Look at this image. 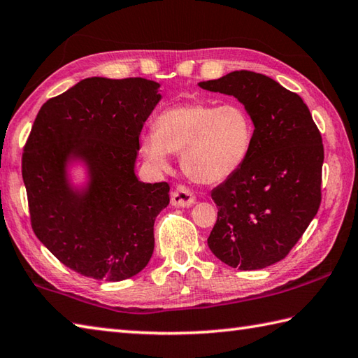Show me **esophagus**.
Wrapping results in <instances>:
<instances>
[{
  "instance_id": "obj_1",
  "label": "esophagus",
  "mask_w": 358,
  "mask_h": 358,
  "mask_svg": "<svg viewBox=\"0 0 358 358\" xmlns=\"http://www.w3.org/2000/svg\"><path fill=\"white\" fill-rule=\"evenodd\" d=\"M171 203L174 207H188L194 203V194L185 185H178L171 192Z\"/></svg>"
}]
</instances>
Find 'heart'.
<instances>
[{"instance_id":"1","label":"heart","mask_w":358,"mask_h":358,"mask_svg":"<svg viewBox=\"0 0 358 358\" xmlns=\"http://www.w3.org/2000/svg\"><path fill=\"white\" fill-rule=\"evenodd\" d=\"M253 136L255 123L243 103L194 99L162 109L155 131L138 138V150L155 170H165L171 152H180V165L189 179L220 184L243 169Z\"/></svg>"}]
</instances>
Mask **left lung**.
<instances>
[{
  "label": "left lung",
  "instance_id": "1",
  "mask_svg": "<svg viewBox=\"0 0 358 358\" xmlns=\"http://www.w3.org/2000/svg\"><path fill=\"white\" fill-rule=\"evenodd\" d=\"M233 96L253 119L249 159L211 192L217 220L210 250L230 267L257 271L286 258L322 203V134L298 94L252 71L201 82Z\"/></svg>",
  "mask_w": 358,
  "mask_h": 358
}]
</instances>
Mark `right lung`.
Wrapping results in <instances>:
<instances>
[{
	"label": "right lung",
	"mask_w": 358,
	"mask_h": 358,
	"mask_svg": "<svg viewBox=\"0 0 358 358\" xmlns=\"http://www.w3.org/2000/svg\"><path fill=\"white\" fill-rule=\"evenodd\" d=\"M157 90L159 83L141 77H91L36 114L21 165L32 230L80 275L127 280L143 271L155 250V221L170 203V185L141 182L134 164ZM76 158L90 173L82 190L72 189L66 174Z\"/></svg>",
	"instance_id": "right-lung-1"
}]
</instances>
